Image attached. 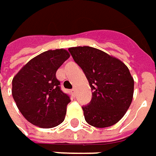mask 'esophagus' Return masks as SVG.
Returning a JSON list of instances; mask_svg holds the SVG:
<instances>
[{
    "mask_svg": "<svg viewBox=\"0 0 156 156\" xmlns=\"http://www.w3.org/2000/svg\"><path fill=\"white\" fill-rule=\"evenodd\" d=\"M71 94L74 95V96L76 95V88H73V89H71Z\"/></svg>",
    "mask_w": 156,
    "mask_h": 156,
    "instance_id": "esophagus-1",
    "label": "esophagus"
}]
</instances>
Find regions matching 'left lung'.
<instances>
[{
    "mask_svg": "<svg viewBox=\"0 0 156 156\" xmlns=\"http://www.w3.org/2000/svg\"><path fill=\"white\" fill-rule=\"evenodd\" d=\"M92 89V100L82 107L85 120L96 128L117 124L133 99L134 80L123 62L90 46L69 48Z\"/></svg>",
    "mask_w": 156,
    "mask_h": 156,
    "instance_id": "obj_1",
    "label": "left lung"
}]
</instances>
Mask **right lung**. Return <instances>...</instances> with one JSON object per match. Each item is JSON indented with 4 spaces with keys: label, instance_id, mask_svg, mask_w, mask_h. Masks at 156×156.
I'll return each mask as SVG.
<instances>
[{
    "label": "right lung",
    "instance_id": "right-lung-1",
    "mask_svg": "<svg viewBox=\"0 0 156 156\" xmlns=\"http://www.w3.org/2000/svg\"><path fill=\"white\" fill-rule=\"evenodd\" d=\"M69 56L64 49L44 51L31 59L13 77L12 98L31 124L49 129L63 122L70 100L60 89L56 73Z\"/></svg>",
    "mask_w": 156,
    "mask_h": 156
}]
</instances>
